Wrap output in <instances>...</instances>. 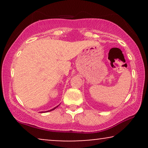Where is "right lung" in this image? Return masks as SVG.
Wrapping results in <instances>:
<instances>
[{"mask_svg":"<svg viewBox=\"0 0 148 148\" xmlns=\"http://www.w3.org/2000/svg\"><path fill=\"white\" fill-rule=\"evenodd\" d=\"M59 106V105H58V106H56V107H54V108H52V109H51V110H48V111H46V112H50V111H52V110H54V109H56V108H57V107Z\"/></svg>","mask_w":148,"mask_h":148,"instance_id":"add662e5","label":"right lung"}]
</instances>
